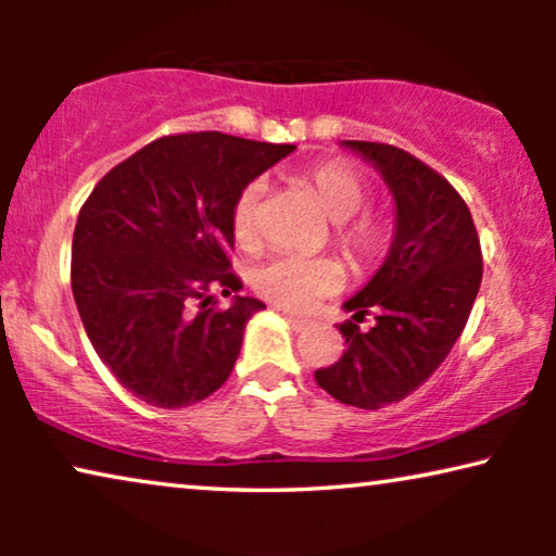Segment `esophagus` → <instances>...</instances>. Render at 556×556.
Listing matches in <instances>:
<instances>
[{
  "label": "esophagus",
  "instance_id": "1",
  "mask_svg": "<svg viewBox=\"0 0 556 556\" xmlns=\"http://www.w3.org/2000/svg\"><path fill=\"white\" fill-rule=\"evenodd\" d=\"M283 316H286V321L293 326V331H303V329H308V326H311L308 318H301V316H295V314H288V311H283Z\"/></svg>",
  "mask_w": 556,
  "mask_h": 556
}]
</instances>
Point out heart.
I'll list each match as a JSON object with an SVG mask.
<instances>
[{
  "label": "heart",
  "mask_w": 556,
  "mask_h": 556,
  "mask_svg": "<svg viewBox=\"0 0 556 556\" xmlns=\"http://www.w3.org/2000/svg\"><path fill=\"white\" fill-rule=\"evenodd\" d=\"M299 179L314 192L326 217L337 223V242L349 261L367 265L384 253L390 230L382 219H353L369 200V187L359 172L344 162H324L301 172ZM261 202L263 181H250L232 204V235L242 248H253L261 240ZM253 286L280 308L308 311L344 286V270L331 257L278 255L255 270Z\"/></svg>",
  "instance_id": "heart-1"
}]
</instances>
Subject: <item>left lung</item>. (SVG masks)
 <instances>
[{
    "label": "left lung",
    "mask_w": 556,
    "mask_h": 556,
    "mask_svg": "<svg viewBox=\"0 0 556 556\" xmlns=\"http://www.w3.org/2000/svg\"><path fill=\"white\" fill-rule=\"evenodd\" d=\"M382 174L394 200L392 245L379 270L344 303L362 331L339 326L346 349L316 382L333 400L379 409L413 394L466 329L481 288V242L468 204L451 181L390 143L341 141Z\"/></svg>",
    "instance_id": "8db88e82"
}]
</instances>
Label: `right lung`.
Instances as JSON below:
<instances>
[{"mask_svg":"<svg viewBox=\"0 0 556 556\" xmlns=\"http://www.w3.org/2000/svg\"><path fill=\"white\" fill-rule=\"evenodd\" d=\"M291 143L164 136L105 174L73 232V299L96 354L147 405H194L225 384L250 316L230 270L232 204ZM212 290L232 294L207 309ZM194 305L201 308L193 311Z\"/></svg>","mask_w":556,"mask_h":556,"instance_id":"right-lung-1","label":"right lung"}]
</instances>
